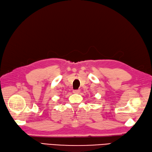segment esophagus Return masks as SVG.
Returning <instances> with one entry per match:
<instances>
[{"label":"esophagus","mask_w":152,"mask_h":152,"mask_svg":"<svg viewBox=\"0 0 152 152\" xmlns=\"http://www.w3.org/2000/svg\"><path fill=\"white\" fill-rule=\"evenodd\" d=\"M80 89H76V90H74L73 91V93H75V94H78L80 93Z\"/></svg>","instance_id":"1"}]
</instances>
